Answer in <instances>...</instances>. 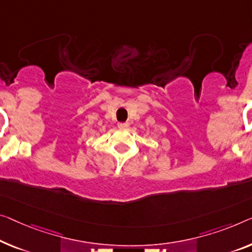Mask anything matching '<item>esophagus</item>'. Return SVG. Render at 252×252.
Segmentation results:
<instances>
[{
	"mask_svg": "<svg viewBox=\"0 0 252 252\" xmlns=\"http://www.w3.org/2000/svg\"><path fill=\"white\" fill-rule=\"evenodd\" d=\"M118 126L120 129H127V127L130 126V123L129 122H123V123H119Z\"/></svg>",
	"mask_w": 252,
	"mask_h": 252,
	"instance_id": "1",
	"label": "esophagus"
}]
</instances>
